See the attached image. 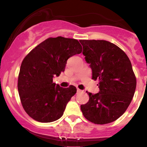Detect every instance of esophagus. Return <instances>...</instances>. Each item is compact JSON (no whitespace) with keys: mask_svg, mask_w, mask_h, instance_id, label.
I'll return each mask as SVG.
<instances>
[{"mask_svg":"<svg viewBox=\"0 0 147 147\" xmlns=\"http://www.w3.org/2000/svg\"><path fill=\"white\" fill-rule=\"evenodd\" d=\"M77 92H78V93H79V92H83V90H80V89H79V88H77Z\"/></svg>","mask_w":147,"mask_h":147,"instance_id":"obj_1","label":"esophagus"}]
</instances>
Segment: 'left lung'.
<instances>
[{"label":"left lung","mask_w":147,"mask_h":147,"mask_svg":"<svg viewBox=\"0 0 147 147\" xmlns=\"http://www.w3.org/2000/svg\"><path fill=\"white\" fill-rule=\"evenodd\" d=\"M85 60L92 69V79H99V91L88 92L89 101L81 105L84 116L97 124L114 122L131 104L136 78L126 53L104 40H80Z\"/></svg>","instance_id":"left-lung-1"}]
</instances>
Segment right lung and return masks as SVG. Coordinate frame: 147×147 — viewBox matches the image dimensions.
Here are the masks:
<instances>
[{"instance_id": "obj_1", "label": "right lung", "mask_w": 147, "mask_h": 147, "mask_svg": "<svg viewBox=\"0 0 147 147\" xmlns=\"http://www.w3.org/2000/svg\"><path fill=\"white\" fill-rule=\"evenodd\" d=\"M82 52L77 40L58 36L45 40L25 57L18 75V90L30 117L40 122H52L63 115L77 88L56 85L53 77L65 70L70 57Z\"/></svg>"}]
</instances>
